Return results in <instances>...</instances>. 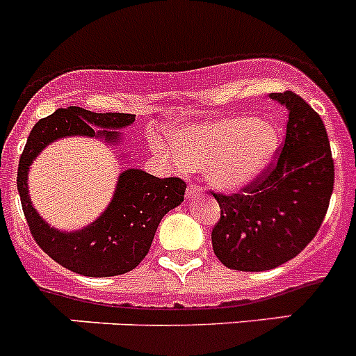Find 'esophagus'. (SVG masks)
<instances>
[{"mask_svg": "<svg viewBox=\"0 0 356 356\" xmlns=\"http://www.w3.org/2000/svg\"><path fill=\"white\" fill-rule=\"evenodd\" d=\"M185 196H187L188 200H193V197H197V196H201V188L197 187L196 184H188V187H187V193H185Z\"/></svg>", "mask_w": 356, "mask_h": 356, "instance_id": "34e87169", "label": "esophagus"}]
</instances>
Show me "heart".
<instances>
[{
  "instance_id": "b5f03b06",
  "label": "heart",
  "mask_w": 356,
  "mask_h": 356,
  "mask_svg": "<svg viewBox=\"0 0 356 356\" xmlns=\"http://www.w3.org/2000/svg\"><path fill=\"white\" fill-rule=\"evenodd\" d=\"M278 147L275 124L250 115H226L188 124L171 137V149L156 140L162 159L181 169H203L212 187L235 193L266 171Z\"/></svg>"
}]
</instances>
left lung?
Wrapping results in <instances>:
<instances>
[{
  "mask_svg": "<svg viewBox=\"0 0 356 356\" xmlns=\"http://www.w3.org/2000/svg\"><path fill=\"white\" fill-rule=\"evenodd\" d=\"M269 97L289 110L280 155L242 193L213 194L221 207L213 253L235 271H267L300 254L319 232L333 193L335 168L323 119L291 90Z\"/></svg>",
  "mask_w": 356,
  "mask_h": 356,
  "instance_id": "8db88e82",
  "label": "left lung"
}]
</instances>
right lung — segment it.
<instances>
[{
	"label": "right lung",
	"mask_w": 356,
	"mask_h": 356,
	"mask_svg": "<svg viewBox=\"0 0 356 356\" xmlns=\"http://www.w3.org/2000/svg\"><path fill=\"white\" fill-rule=\"evenodd\" d=\"M134 114H96L80 106L58 108L40 119L28 135L19 159L17 191L30 232L44 253L72 273L92 278L131 271L147 254L162 217L184 201L180 178H156L130 168L118 178L112 201L96 221L76 232H62L39 216L28 194V172L40 151L64 137H92L115 146L122 128L134 124Z\"/></svg>",
	"instance_id": "add662e5"
}]
</instances>
